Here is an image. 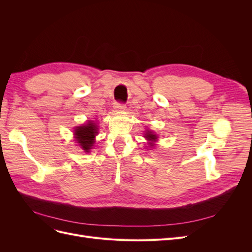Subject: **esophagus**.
Listing matches in <instances>:
<instances>
[{"instance_id": "esophagus-1", "label": "esophagus", "mask_w": 252, "mask_h": 252, "mask_svg": "<svg viewBox=\"0 0 252 252\" xmlns=\"http://www.w3.org/2000/svg\"><path fill=\"white\" fill-rule=\"evenodd\" d=\"M113 107L116 110H119V111H123L126 109V105L123 104V103H119V102H116L113 105Z\"/></svg>"}]
</instances>
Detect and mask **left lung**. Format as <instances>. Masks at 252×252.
<instances>
[{
	"label": "left lung",
	"mask_w": 252,
	"mask_h": 252,
	"mask_svg": "<svg viewBox=\"0 0 252 252\" xmlns=\"http://www.w3.org/2000/svg\"><path fill=\"white\" fill-rule=\"evenodd\" d=\"M145 138H146L147 140H149V141H155V140H157V135L156 134H154L152 132H147L146 133V135H145ZM150 145H151V143H150ZM152 146V145H151Z\"/></svg>",
	"instance_id": "1"
}]
</instances>
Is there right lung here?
Wrapping results in <instances>:
<instances>
[{
    "instance_id": "add662e5",
    "label": "right lung",
    "mask_w": 252,
    "mask_h": 252,
    "mask_svg": "<svg viewBox=\"0 0 252 252\" xmlns=\"http://www.w3.org/2000/svg\"><path fill=\"white\" fill-rule=\"evenodd\" d=\"M96 133L97 127L91 121L88 122V124L86 125L77 127V129L74 130L77 142L80 144V146L83 148V150H85L86 152H88L91 149V147L94 146V136Z\"/></svg>"
}]
</instances>
